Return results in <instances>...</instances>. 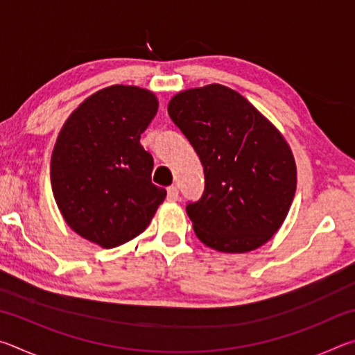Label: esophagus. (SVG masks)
Here are the masks:
<instances>
[{
	"mask_svg": "<svg viewBox=\"0 0 355 355\" xmlns=\"http://www.w3.org/2000/svg\"><path fill=\"white\" fill-rule=\"evenodd\" d=\"M167 200H169V202L178 200V188H177V186H171V188H167Z\"/></svg>",
	"mask_w": 355,
	"mask_h": 355,
	"instance_id": "esophagus-1",
	"label": "esophagus"
}]
</instances>
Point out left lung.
Listing matches in <instances>:
<instances>
[{
  "instance_id": "left-lung-1",
  "label": "left lung",
  "mask_w": 355,
  "mask_h": 355,
  "mask_svg": "<svg viewBox=\"0 0 355 355\" xmlns=\"http://www.w3.org/2000/svg\"><path fill=\"white\" fill-rule=\"evenodd\" d=\"M167 112L205 173L202 197L186 205L197 238L227 254L268 243L296 192V163L285 137L243 95L222 84L177 94Z\"/></svg>"
}]
</instances>
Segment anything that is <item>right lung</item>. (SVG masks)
Wrapping results in <instances>:
<instances>
[{
  "mask_svg": "<svg viewBox=\"0 0 355 355\" xmlns=\"http://www.w3.org/2000/svg\"><path fill=\"white\" fill-rule=\"evenodd\" d=\"M158 111L155 94L105 87L65 120L51 155V188L73 232L105 249L146 230L166 199L152 183L153 158L141 135Z\"/></svg>",
  "mask_w": 355,
  "mask_h": 355,
  "instance_id": "obj_1",
  "label": "right lung"
}]
</instances>
